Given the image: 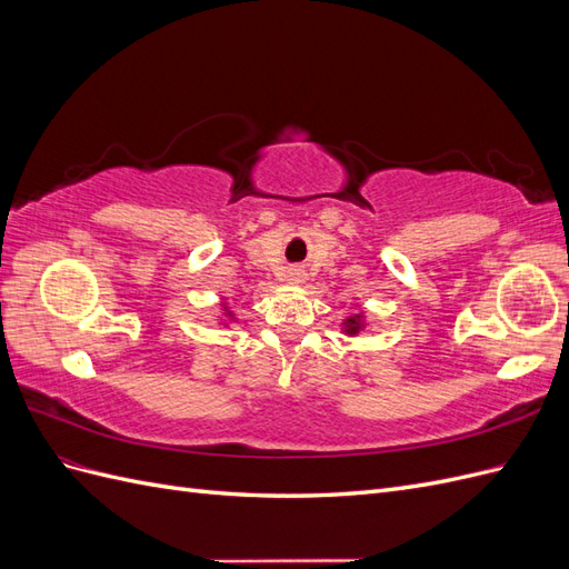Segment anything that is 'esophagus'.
Wrapping results in <instances>:
<instances>
[{"instance_id": "1", "label": "esophagus", "mask_w": 569, "mask_h": 569, "mask_svg": "<svg viewBox=\"0 0 569 569\" xmlns=\"http://www.w3.org/2000/svg\"><path fill=\"white\" fill-rule=\"evenodd\" d=\"M287 280H289L291 284H299V282H303V272H301L299 268H291V270L287 272Z\"/></svg>"}]
</instances>
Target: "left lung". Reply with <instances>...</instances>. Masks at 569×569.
Returning <instances> with one entry per match:
<instances>
[{
    "label": "left lung",
    "instance_id": "obj_1",
    "mask_svg": "<svg viewBox=\"0 0 569 569\" xmlns=\"http://www.w3.org/2000/svg\"><path fill=\"white\" fill-rule=\"evenodd\" d=\"M363 325H366V318H363V313L351 316V318L343 320V332H347L349 337H353V335H358L360 330H363Z\"/></svg>",
    "mask_w": 569,
    "mask_h": 569
}]
</instances>
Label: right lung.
I'll use <instances>...</instances> for the list:
<instances>
[{
	"instance_id": "add662e5",
	"label": "right lung",
	"mask_w": 569,
	"mask_h": 569,
	"mask_svg": "<svg viewBox=\"0 0 569 569\" xmlns=\"http://www.w3.org/2000/svg\"><path fill=\"white\" fill-rule=\"evenodd\" d=\"M222 308H226V316H230V318H232V311H228V306H226V303H222Z\"/></svg>"
}]
</instances>
